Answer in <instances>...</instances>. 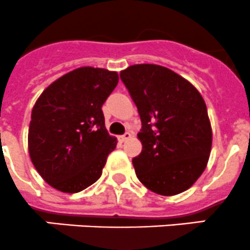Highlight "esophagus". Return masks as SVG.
<instances>
[{"label":"esophagus","instance_id":"1","mask_svg":"<svg viewBox=\"0 0 250 250\" xmlns=\"http://www.w3.org/2000/svg\"><path fill=\"white\" fill-rule=\"evenodd\" d=\"M130 138H131V133L130 132H125L124 135L119 136V140L122 141V142H125V141L130 140Z\"/></svg>","mask_w":250,"mask_h":250}]
</instances>
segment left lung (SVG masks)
I'll return each mask as SVG.
<instances>
[{"mask_svg":"<svg viewBox=\"0 0 250 250\" xmlns=\"http://www.w3.org/2000/svg\"><path fill=\"white\" fill-rule=\"evenodd\" d=\"M140 114L142 152L132 159L150 191L175 196L188 189L208 164L211 126L201 93L170 69L136 64L120 71Z\"/></svg>","mask_w":250,"mask_h":250,"instance_id":"1","label":"left lung"}]
</instances>
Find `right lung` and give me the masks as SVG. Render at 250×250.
Returning a JSON list of instances; mask_svg holds the SVG:
<instances>
[{"label":"right lung","mask_w":250,"mask_h":250,"mask_svg":"<svg viewBox=\"0 0 250 250\" xmlns=\"http://www.w3.org/2000/svg\"><path fill=\"white\" fill-rule=\"evenodd\" d=\"M117 71L83 66L52 83L36 101L29 126V154L42 179L78 193L102 175L117 147L102 105L118 85Z\"/></svg>","instance_id":"1"}]
</instances>
